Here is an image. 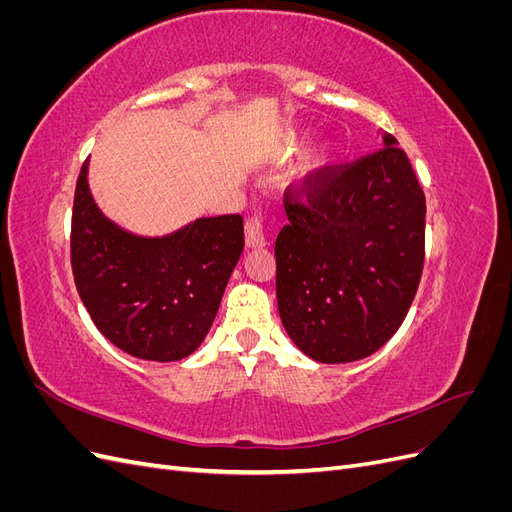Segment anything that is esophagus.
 Masks as SVG:
<instances>
[{
  "label": "esophagus",
  "mask_w": 512,
  "mask_h": 512,
  "mask_svg": "<svg viewBox=\"0 0 512 512\" xmlns=\"http://www.w3.org/2000/svg\"><path fill=\"white\" fill-rule=\"evenodd\" d=\"M245 245H247V247H262V245H267L265 220H262L260 215H254L252 220H247V224H245Z\"/></svg>",
  "instance_id": "1"
}]
</instances>
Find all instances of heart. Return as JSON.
I'll list each match as a JSON object with an SVG mask.
<instances>
[{
    "label": "heart",
    "mask_w": 512,
    "mask_h": 512,
    "mask_svg": "<svg viewBox=\"0 0 512 512\" xmlns=\"http://www.w3.org/2000/svg\"><path fill=\"white\" fill-rule=\"evenodd\" d=\"M301 141H299V138H286V141H282V145L280 147H277V153H280V156L282 158H288V156H292V153H297L299 149H301ZM322 164V160L320 158H314L312 162H309L307 164V168H318Z\"/></svg>",
    "instance_id": "obj_1"
}]
</instances>
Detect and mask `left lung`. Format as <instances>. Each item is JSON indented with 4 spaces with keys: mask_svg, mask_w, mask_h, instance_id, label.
I'll return each instance as SVG.
<instances>
[{
    "mask_svg": "<svg viewBox=\"0 0 512 512\" xmlns=\"http://www.w3.org/2000/svg\"><path fill=\"white\" fill-rule=\"evenodd\" d=\"M288 185L275 241L277 307L309 359L352 363L401 327L425 262V194L397 138Z\"/></svg>",
    "mask_w": 512,
    "mask_h": 512,
    "instance_id": "1",
    "label": "left lung"
}]
</instances>
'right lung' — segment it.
<instances>
[{
    "instance_id": "add662e5",
    "label": "right lung",
    "mask_w": 512,
    "mask_h": 512,
    "mask_svg": "<svg viewBox=\"0 0 512 512\" xmlns=\"http://www.w3.org/2000/svg\"><path fill=\"white\" fill-rule=\"evenodd\" d=\"M243 252L239 213L200 218L166 237H136L98 209L87 162L74 190L70 262L100 333L145 361H179L207 337Z\"/></svg>"
}]
</instances>
